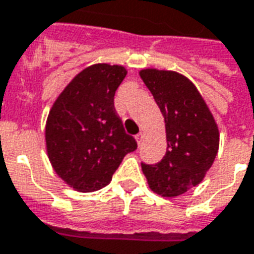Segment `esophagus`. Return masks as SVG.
Here are the masks:
<instances>
[{
  "label": "esophagus",
  "mask_w": 254,
  "mask_h": 254,
  "mask_svg": "<svg viewBox=\"0 0 254 254\" xmlns=\"http://www.w3.org/2000/svg\"><path fill=\"white\" fill-rule=\"evenodd\" d=\"M143 137H144V133L143 132H140L137 134V136H136V141H137L138 145H140V144H141V141H143Z\"/></svg>",
  "instance_id": "obj_1"
}]
</instances>
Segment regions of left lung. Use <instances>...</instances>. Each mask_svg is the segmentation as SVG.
Here are the masks:
<instances>
[{"instance_id": "obj_1", "label": "left lung", "mask_w": 254, "mask_h": 254, "mask_svg": "<svg viewBox=\"0 0 254 254\" xmlns=\"http://www.w3.org/2000/svg\"><path fill=\"white\" fill-rule=\"evenodd\" d=\"M140 77L165 118L167 149L156 165H141L149 189L176 197L197 187L219 149V127L196 85L181 73L141 69Z\"/></svg>"}]
</instances>
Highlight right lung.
Segmentation results:
<instances>
[{
	"label": "right lung",
	"mask_w": 254,
	"mask_h": 254,
	"mask_svg": "<svg viewBox=\"0 0 254 254\" xmlns=\"http://www.w3.org/2000/svg\"><path fill=\"white\" fill-rule=\"evenodd\" d=\"M127 70L94 64L77 73L54 100L45 127L47 158L73 190L109 185L125 155L137 148L114 110V95Z\"/></svg>",
	"instance_id": "add662e5"
}]
</instances>
